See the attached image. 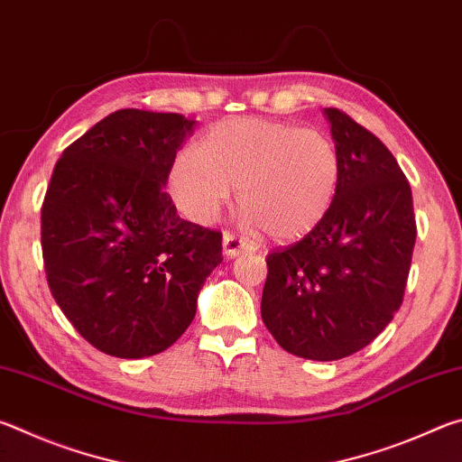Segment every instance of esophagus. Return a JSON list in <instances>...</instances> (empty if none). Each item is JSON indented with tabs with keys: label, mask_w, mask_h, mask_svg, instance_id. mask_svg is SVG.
Returning a JSON list of instances; mask_svg holds the SVG:
<instances>
[{
	"label": "esophagus",
	"mask_w": 462,
	"mask_h": 462,
	"mask_svg": "<svg viewBox=\"0 0 462 462\" xmlns=\"http://www.w3.org/2000/svg\"><path fill=\"white\" fill-rule=\"evenodd\" d=\"M222 246H224V256H226V259H236L238 254L253 253V250H254V246H250L246 240L234 236V234H230V232H224Z\"/></svg>",
	"instance_id": "34e87169"
}]
</instances>
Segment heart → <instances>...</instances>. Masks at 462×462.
Returning a JSON list of instances; mask_svg holds the SVG:
<instances>
[{"label": "heart", "mask_w": 462, "mask_h": 462, "mask_svg": "<svg viewBox=\"0 0 462 462\" xmlns=\"http://www.w3.org/2000/svg\"><path fill=\"white\" fill-rule=\"evenodd\" d=\"M342 162L324 132L261 118L214 124L193 152L171 162L167 191L198 224L220 216L238 189L245 222L291 242L322 224L336 199Z\"/></svg>", "instance_id": "1"}]
</instances>
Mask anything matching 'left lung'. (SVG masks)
Returning a JSON list of instances; mask_svg holds the SVG:
<instances>
[{"instance_id": "8db88e82", "label": "left lung", "mask_w": 462, "mask_h": 462, "mask_svg": "<svg viewBox=\"0 0 462 462\" xmlns=\"http://www.w3.org/2000/svg\"><path fill=\"white\" fill-rule=\"evenodd\" d=\"M342 175L330 212L308 236L267 256L261 316L281 348L338 361L393 319L408 283L416 217L395 156L336 107L324 109Z\"/></svg>"}]
</instances>
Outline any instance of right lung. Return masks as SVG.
Instances as JSON below:
<instances>
[{"label":"right lung","mask_w":462,"mask_h":462,"mask_svg":"<svg viewBox=\"0 0 462 462\" xmlns=\"http://www.w3.org/2000/svg\"><path fill=\"white\" fill-rule=\"evenodd\" d=\"M193 124L118 109L54 165L42 203L46 281L75 330L106 355L167 350L222 263V234L181 220L162 189Z\"/></svg>","instance_id":"obj_1"}]
</instances>
